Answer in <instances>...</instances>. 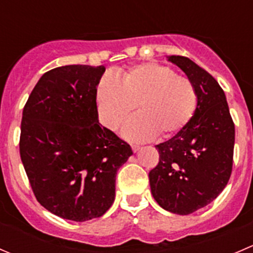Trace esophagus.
<instances>
[{"label":"esophagus","mask_w":253,"mask_h":253,"mask_svg":"<svg viewBox=\"0 0 253 253\" xmlns=\"http://www.w3.org/2000/svg\"><path fill=\"white\" fill-rule=\"evenodd\" d=\"M131 148H132V150H133L134 153H136V152H138V150H139V145L132 144V145H131Z\"/></svg>","instance_id":"34e87169"}]
</instances>
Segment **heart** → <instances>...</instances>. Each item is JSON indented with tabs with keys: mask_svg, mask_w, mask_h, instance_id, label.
<instances>
[{
	"mask_svg": "<svg viewBox=\"0 0 253 253\" xmlns=\"http://www.w3.org/2000/svg\"><path fill=\"white\" fill-rule=\"evenodd\" d=\"M100 119L108 128L117 129L133 111L124 128L131 141L170 137L190 121L197 104L195 85L185 76L159 63H141L117 73L105 75L96 88Z\"/></svg>",
	"mask_w": 253,
	"mask_h": 253,
	"instance_id": "1",
	"label": "heart"
}]
</instances>
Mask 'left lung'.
Segmentation results:
<instances>
[{
  "instance_id": "8db88e82",
  "label": "left lung",
  "mask_w": 253,
  "mask_h": 253,
  "mask_svg": "<svg viewBox=\"0 0 253 253\" xmlns=\"http://www.w3.org/2000/svg\"><path fill=\"white\" fill-rule=\"evenodd\" d=\"M193 83L197 108L169 141L155 145L159 163L149 172L158 205L187 215L213 202L233 171L235 125L225 94L207 71L183 56H170Z\"/></svg>"
}]
</instances>
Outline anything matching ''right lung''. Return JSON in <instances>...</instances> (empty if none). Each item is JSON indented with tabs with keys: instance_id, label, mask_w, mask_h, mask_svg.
Segmentation results:
<instances>
[{
	"instance_id": "add662e5",
	"label": "right lung",
	"mask_w": 253,
	"mask_h": 253,
	"mask_svg": "<svg viewBox=\"0 0 253 253\" xmlns=\"http://www.w3.org/2000/svg\"><path fill=\"white\" fill-rule=\"evenodd\" d=\"M104 72V66L53 68L23 109L19 153L33 192L68 220H90L110 208L117 170L133 154L99 124L96 88Z\"/></svg>"
}]
</instances>
